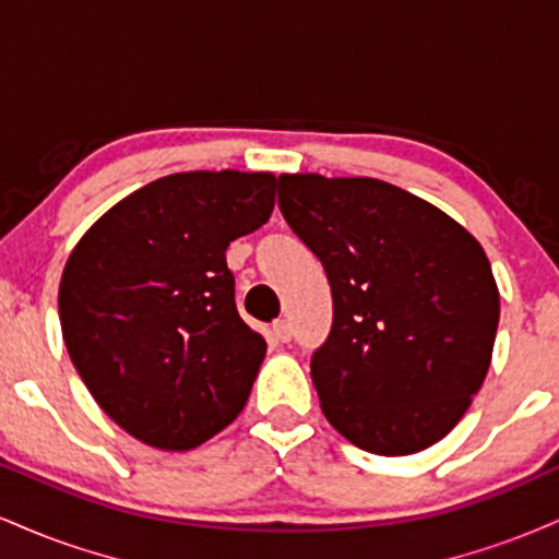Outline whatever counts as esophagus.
Masks as SVG:
<instances>
[{
  "instance_id": "34e87169",
  "label": "esophagus",
  "mask_w": 559,
  "mask_h": 559,
  "mask_svg": "<svg viewBox=\"0 0 559 559\" xmlns=\"http://www.w3.org/2000/svg\"><path fill=\"white\" fill-rule=\"evenodd\" d=\"M273 336L278 338L281 344L292 342V323H288V320H275V323H273Z\"/></svg>"
}]
</instances>
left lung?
<instances>
[{"mask_svg": "<svg viewBox=\"0 0 559 559\" xmlns=\"http://www.w3.org/2000/svg\"><path fill=\"white\" fill-rule=\"evenodd\" d=\"M278 207L331 284L333 325L310 360L331 426L383 457L444 439L484 383L497 336L484 247L378 178L281 176Z\"/></svg>", "mask_w": 559, "mask_h": 559, "instance_id": "8db88e82", "label": "left lung"}]
</instances>
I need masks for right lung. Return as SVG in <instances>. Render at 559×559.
Returning <instances> with one entry per match:
<instances>
[{
	"mask_svg": "<svg viewBox=\"0 0 559 559\" xmlns=\"http://www.w3.org/2000/svg\"><path fill=\"white\" fill-rule=\"evenodd\" d=\"M273 204L271 173H173L115 204L68 258L70 360L144 444L194 449L247 404L267 344L239 318L226 249Z\"/></svg>",
	"mask_w": 559,
	"mask_h": 559,
	"instance_id": "obj_1",
	"label": "right lung"
}]
</instances>
